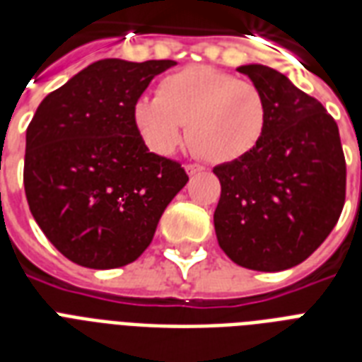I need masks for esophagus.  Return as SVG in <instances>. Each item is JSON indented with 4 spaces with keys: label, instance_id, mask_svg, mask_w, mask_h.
Masks as SVG:
<instances>
[{
    "label": "esophagus",
    "instance_id": "1",
    "mask_svg": "<svg viewBox=\"0 0 362 362\" xmlns=\"http://www.w3.org/2000/svg\"><path fill=\"white\" fill-rule=\"evenodd\" d=\"M203 170H204L203 165H197V163H187L186 165V173L189 176L197 175V173H203Z\"/></svg>",
    "mask_w": 362,
    "mask_h": 362
}]
</instances>
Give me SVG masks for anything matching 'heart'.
Instances as JSON below:
<instances>
[{"label":"heart","instance_id":"b5f03b06","mask_svg":"<svg viewBox=\"0 0 362 362\" xmlns=\"http://www.w3.org/2000/svg\"><path fill=\"white\" fill-rule=\"evenodd\" d=\"M267 120V98L253 82L209 65L163 76L156 98L133 103V124L153 152H173L187 125L189 146L210 163H231L255 150Z\"/></svg>","mask_w":362,"mask_h":362}]
</instances>
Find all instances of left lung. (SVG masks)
<instances>
[{
	"instance_id": "8db88e82",
	"label": "left lung",
	"mask_w": 362,
	"mask_h": 362,
	"mask_svg": "<svg viewBox=\"0 0 362 362\" xmlns=\"http://www.w3.org/2000/svg\"><path fill=\"white\" fill-rule=\"evenodd\" d=\"M237 71L264 93L269 120L255 150L214 167L216 237L244 269L278 272L308 259L337 226L346 159L337 122L317 99L267 65Z\"/></svg>"
}]
</instances>
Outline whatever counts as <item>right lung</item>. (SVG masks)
I'll return each mask as SVG.
<instances>
[{"label":"right lung","instance_id":"obj_1","mask_svg":"<svg viewBox=\"0 0 362 362\" xmlns=\"http://www.w3.org/2000/svg\"><path fill=\"white\" fill-rule=\"evenodd\" d=\"M173 65L99 59L37 107L25 131V199L45 237L73 263H133L189 180L178 161L150 152L133 124V103Z\"/></svg>","mask_w":362,"mask_h":362}]
</instances>
